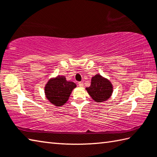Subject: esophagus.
<instances>
[{
	"instance_id": "1",
	"label": "esophagus",
	"mask_w": 157,
	"mask_h": 157,
	"mask_svg": "<svg viewBox=\"0 0 157 157\" xmlns=\"http://www.w3.org/2000/svg\"><path fill=\"white\" fill-rule=\"evenodd\" d=\"M78 85H79V86H80V87L84 86V84H83V82H79L78 83Z\"/></svg>"
}]
</instances>
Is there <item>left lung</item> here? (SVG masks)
I'll return each mask as SVG.
<instances>
[{"mask_svg":"<svg viewBox=\"0 0 157 157\" xmlns=\"http://www.w3.org/2000/svg\"><path fill=\"white\" fill-rule=\"evenodd\" d=\"M86 90L94 101L102 102L111 96L113 86L109 79L97 74L91 78V86L86 87Z\"/></svg>","mask_w":157,"mask_h":157,"instance_id":"1","label":"left lung"}]
</instances>
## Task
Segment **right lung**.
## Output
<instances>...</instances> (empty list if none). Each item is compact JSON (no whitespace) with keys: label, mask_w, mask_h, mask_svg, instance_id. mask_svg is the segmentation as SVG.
<instances>
[{"label":"right lung","mask_w":157,"mask_h":157,"mask_svg":"<svg viewBox=\"0 0 157 157\" xmlns=\"http://www.w3.org/2000/svg\"><path fill=\"white\" fill-rule=\"evenodd\" d=\"M73 82L67 81L64 76L58 75L50 79L45 86V95L49 102L61 107L67 102L73 89L76 87Z\"/></svg>","instance_id":"1"}]
</instances>
